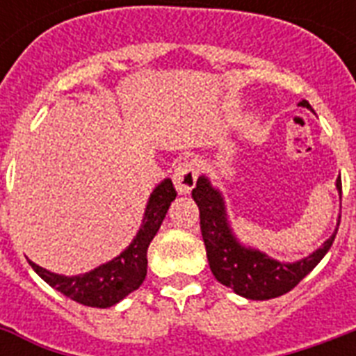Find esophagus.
Returning a JSON list of instances; mask_svg holds the SVG:
<instances>
[{"label":"esophagus","instance_id":"34e87169","mask_svg":"<svg viewBox=\"0 0 356 356\" xmlns=\"http://www.w3.org/2000/svg\"><path fill=\"white\" fill-rule=\"evenodd\" d=\"M197 181V166L192 161L179 162L173 170V183L179 194H190Z\"/></svg>","mask_w":356,"mask_h":356}]
</instances>
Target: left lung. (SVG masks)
Wrapping results in <instances>:
<instances>
[{"mask_svg": "<svg viewBox=\"0 0 356 356\" xmlns=\"http://www.w3.org/2000/svg\"><path fill=\"white\" fill-rule=\"evenodd\" d=\"M301 105L310 108L307 102ZM337 188L342 194L340 177L337 181ZM192 197L200 207L201 234H203L207 259H209L212 273L222 284L231 288L242 298L264 301V299L279 298L282 293L290 292L325 257L337 236V231H334V234L307 259H301L293 264H284V262L270 259L268 254L260 253L257 249L243 248L236 242V238L233 236L227 225L223 197L218 190L212 188L209 179H197V184L192 190ZM338 225H340V220H338Z\"/></svg>", "mask_w": 356, "mask_h": 356, "instance_id": "obj_1", "label": "left lung"}]
</instances>
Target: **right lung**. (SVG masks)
<instances>
[{
	"label": "right lung",
	"mask_w": 356,
	"mask_h": 356,
	"mask_svg": "<svg viewBox=\"0 0 356 356\" xmlns=\"http://www.w3.org/2000/svg\"><path fill=\"white\" fill-rule=\"evenodd\" d=\"M175 195L177 192L173 188L172 179L162 181L153 190L147 209H145L144 223H142L136 238L120 257L107 264L75 277L57 275V273L44 270L29 260L31 268L49 286L77 303L86 305V307H97V309L113 307L144 282L145 273H147V248H149L151 240L155 238L156 231L161 229L162 220L166 218L168 209L175 200Z\"/></svg>",
	"instance_id": "right-lung-1"
}]
</instances>
